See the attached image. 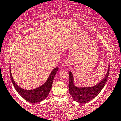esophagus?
Segmentation results:
<instances>
[{"mask_svg":"<svg viewBox=\"0 0 121 121\" xmlns=\"http://www.w3.org/2000/svg\"><path fill=\"white\" fill-rule=\"evenodd\" d=\"M64 66H66V65H65Z\"/></svg>","mask_w":121,"mask_h":121,"instance_id":"obj_1","label":"esophagus"}]
</instances>
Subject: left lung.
Instances as JSON below:
<instances>
[{"instance_id":"1","label":"left lung","mask_w":121,"mask_h":121,"mask_svg":"<svg viewBox=\"0 0 121 121\" xmlns=\"http://www.w3.org/2000/svg\"><path fill=\"white\" fill-rule=\"evenodd\" d=\"M110 71V65L108 66V72L105 78L99 84L91 87L78 88L73 84V77L71 72H69V92L74 101L79 103H86L91 101L95 98L99 94L102 89L105 86V83L108 80Z\"/></svg>"}]
</instances>
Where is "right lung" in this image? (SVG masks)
I'll return each instance as SVG.
<instances>
[{
	"instance_id": "obj_1",
	"label": "right lung",
	"mask_w": 121,
	"mask_h": 121,
	"mask_svg": "<svg viewBox=\"0 0 121 121\" xmlns=\"http://www.w3.org/2000/svg\"><path fill=\"white\" fill-rule=\"evenodd\" d=\"M58 69L59 68L57 67L54 69L51 72L50 76H49V78H48L46 82L42 86L33 90H26L22 89L16 84L14 80L13 79V76H12L10 64V78H11L12 83H13V86L16 91L25 100L30 103H39L42 100L45 99L49 95L51 88H52L54 78L55 77L57 71H58Z\"/></svg>"
}]
</instances>
